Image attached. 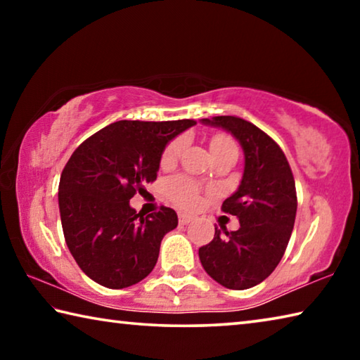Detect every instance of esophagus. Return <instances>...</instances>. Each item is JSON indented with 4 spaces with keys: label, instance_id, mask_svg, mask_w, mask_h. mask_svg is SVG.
Instances as JSON below:
<instances>
[{
    "label": "esophagus",
    "instance_id": "1",
    "mask_svg": "<svg viewBox=\"0 0 360 360\" xmlns=\"http://www.w3.org/2000/svg\"><path fill=\"white\" fill-rule=\"evenodd\" d=\"M178 217H179V222L181 224H187V222H191L192 219H193V216L192 214H187V212H179Z\"/></svg>",
    "mask_w": 360,
    "mask_h": 360
}]
</instances>
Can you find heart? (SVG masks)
<instances>
[{
    "label": "heart",
    "instance_id": "b5f03b06",
    "mask_svg": "<svg viewBox=\"0 0 360 360\" xmlns=\"http://www.w3.org/2000/svg\"><path fill=\"white\" fill-rule=\"evenodd\" d=\"M184 146H186L184 136L173 139V141L167 146V149L163 150L160 165L163 168L173 167L174 163L179 160L182 150H184ZM210 149L212 155H217V154H225V152L236 150V146L229 136L216 135L211 138ZM168 192H169V197H172L176 203L181 206H187V208L197 206L200 202V193H198L197 184L188 178H182V176L181 178H174L169 181Z\"/></svg>",
    "mask_w": 360,
    "mask_h": 360
}]
</instances>
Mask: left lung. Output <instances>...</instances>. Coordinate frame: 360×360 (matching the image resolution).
Returning a JSON list of instances; mask_svg holds the SVG:
<instances>
[{"instance_id": "obj_1", "label": "left lung", "mask_w": 360, "mask_h": 360, "mask_svg": "<svg viewBox=\"0 0 360 360\" xmlns=\"http://www.w3.org/2000/svg\"><path fill=\"white\" fill-rule=\"evenodd\" d=\"M200 122L229 131L241 146L245 167L238 188L222 203L240 229L214 227V238L198 249V257L216 283L245 290L270 276L283 259L295 222V181L284 152L251 122L233 115Z\"/></svg>"}]
</instances>
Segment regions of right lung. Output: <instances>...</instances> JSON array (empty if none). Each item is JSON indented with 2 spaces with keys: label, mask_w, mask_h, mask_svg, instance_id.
<instances>
[{
  "label": "right lung",
  "mask_w": 360,
  "mask_h": 360,
  "mask_svg": "<svg viewBox=\"0 0 360 360\" xmlns=\"http://www.w3.org/2000/svg\"><path fill=\"white\" fill-rule=\"evenodd\" d=\"M195 124L119 120L72 152L60 176V219L71 255L95 283L124 289L154 270L178 214L162 206L144 217L130 200L155 181L168 143Z\"/></svg>",
  "instance_id": "1"
}]
</instances>
